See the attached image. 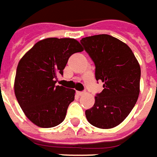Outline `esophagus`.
I'll use <instances>...</instances> for the list:
<instances>
[{
	"label": "esophagus",
	"mask_w": 157,
	"mask_h": 157,
	"mask_svg": "<svg viewBox=\"0 0 157 157\" xmlns=\"http://www.w3.org/2000/svg\"><path fill=\"white\" fill-rule=\"evenodd\" d=\"M77 94H78V95H79V96H81V95L84 94V92H83V91H77Z\"/></svg>",
	"instance_id": "esophagus-1"
}]
</instances>
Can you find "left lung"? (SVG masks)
I'll list each match as a JSON object with an SVG mask.
<instances>
[{
    "instance_id": "obj_1",
    "label": "left lung",
    "mask_w": 157,
    "mask_h": 157,
    "mask_svg": "<svg viewBox=\"0 0 157 157\" xmlns=\"http://www.w3.org/2000/svg\"><path fill=\"white\" fill-rule=\"evenodd\" d=\"M95 65V78L104 90L94 97L93 107L85 111L88 122L99 128H112L128 116L140 94V67L128 45L109 34L83 38Z\"/></svg>"
}]
</instances>
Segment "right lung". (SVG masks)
Instances as JSON below:
<instances>
[{
  "label": "right lung",
  "mask_w": 157,
  "mask_h": 157,
  "mask_svg": "<svg viewBox=\"0 0 157 157\" xmlns=\"http://www.w3.org/2000/svg\"><path fill=\"white\" fill-rule=\"evenodd\" d=\"M84 51L70 38H47L37 42L21 58L17 67L14 92L24 114L40 128L57 126L65 119L75 90L56 85L68 58Z\"/></svg>",
  "instance_id": "1"
}]
</instances>
